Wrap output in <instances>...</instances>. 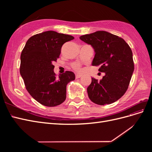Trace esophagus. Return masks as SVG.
<instances>
[{
	"mask_svg": "<svg viewBox=\"0 0 152 152\" xmlns=\"http://www.w3.org/2000/svg\"><path fill=\"white\" fill-rule=\"evenodd\" d=\"M82 74H79V73H77V74L75 75V77L76 79H79V78H80L82 77Z\"/></svg>",
	"mask_w": 152,
	"mask_h": 152,
	"instance_id": "esophagus-1",
	"label": "esophagus"
}]
</instances>
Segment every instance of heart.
Segmentation results:
<instances>
[{"label": "heart", "mask_w": 152, "mask_h": 152, "mask_svg": "<svg viewBox=\"0 0 152 152\" xmlns=\"http://www.w3.org/2000/svg\"><path fill=\"white\" fill-rule=\"evenodd\" d=\"M72 68L77 71L80 70V64L79 63H73L72 65Z\"/></svg>", "instance_id": "1"}]
</instances>
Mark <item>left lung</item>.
<instances>
[{"label": "left lung", "mask_w": 152, "mask_h": 152, "mask_svg": "<svg viewBox=\"0 0 152 152\" xmlns=\"http://www.w3.org/2000/svg\"><path fill=\"white\" fill-rule=\"evenodd\" d=\"M93 48L95 56L92 65L99 66L105 75L100 80L92 78L87 89L93 103L108 104L115 102L125 94L134 72L132 50L125 40L105 31H97L80 37Z\"/></svg>", "instance_id": "8db88e82"}]
</instances>
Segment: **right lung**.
I'll return each mask as SVG.
<instances>
[{"instance_id": "right-lung-1", "label": "right lung", "mask_w": 152, "mask_h": 152, "mask_svg": "<svg viewBox=\"0 0 152 152\" xmlns=\"http://www.w3.org/2000/svg\"><path fill=\"white\" fill-rule=\"evenodd\" d=\"M73 39L54 31H44L31 37L22 50L20 74L29 94L42 105L56 107L65 102L66 85L75 79L70 71L56 77L53 65L62 45Z\"/></svg>"}]
</instances>
